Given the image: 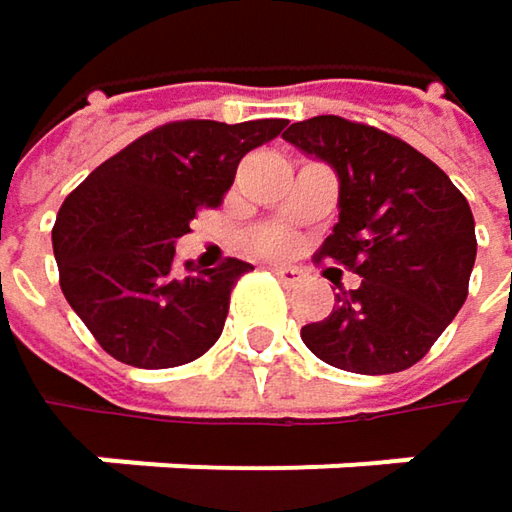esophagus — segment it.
<instances>
[{
  "mask_svg": "<svg viewBox=\"0 0 512 512\" xmlns=\"http://www.w3.org/2000/svg\"><path fill=\"white\" fill-rule=\"evenodd\" d=\"M269 269H272V272H275V275H278V278H281L284 284H296V281H299V278L305 275V272H302L299 266H284V263H272Z\"/></svg>",
  "mask_w": 512,
  "mask_h": 512,
  "instance_id": "1",
  "label": "esophagus"
}]
</instances>
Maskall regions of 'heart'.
Returning a JSON list of instances; mask_svg holds the SVG:
<instances>
[{
  "instance_id": "obj_1",
  "label": "heart",
  "mask_w": 512,
  "mask_h": 512,
  "mask_svg": "<svg viewBox=\"0 0 512 512\" xmlns=\"http://www.w3.org/2000/svg\"><path fill=\"white\" fill-rule=\"evenodd\" d=\"M252 246L257 252H266V255H281V252H287L290 240L278 231H257L252 237Z\"/></svg>"
}]
</instances>
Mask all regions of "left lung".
<instances>
[{
	"label": "left lung",
	"mask_w": 512,
	"mask_h": 512,
	"mask_svg": "<svg viewBox=\"0 0 512 512\" xmlns=\"http://www.w3.org/2000/svg\"><path fill=\"white\" fill-rule=\"evenodd\" d=\"M341 180V216L317 255L361 275L302 341L332 367L382 376L430 353L457 317L477 255L474 216L451 177L403 139L338 115L284 130ZM317 257V260H320Z\"/></svg>",
	"instance_id": "8db88e82"
}]
</instances>
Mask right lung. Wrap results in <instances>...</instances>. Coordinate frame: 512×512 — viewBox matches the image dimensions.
Returning a JSON list of instances; mask_svg holds the SVG:
<instances>
[{"mask_svg":"<svg viewBox=\"0 0 512 512\" xmlns=\"http://www.w3.org/2000/svg\"><path fill=\"white\" fill-rule=\"evenodd\" d=\"M284 118L243 124L168 121L97 165L61 204L52 228L58 284L112 358L180 367L222 335L231 290L252 269L225 257L177 269L174 243L204 207H219L240 159L272 142Z\"/></svg>","mask_w":512,"mask_h":512,"instance_id":"add662e5","label":"right lung"}]
</instances>
